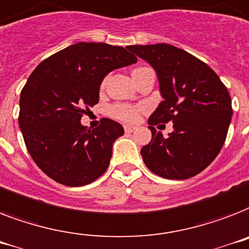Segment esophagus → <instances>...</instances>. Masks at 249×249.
<instances>
[{
  "instance_id": "esophagus-1",
  "label": "esophagus",
  "mask_w": 249,
  "mask_h": 249,
  "mask_svg": "<svg viewBox=\"0 0 249 249\" xmlns=\"http://www.w3.org/2000/svg\"><path fill=\"white\" fill-rule=\"evenodd\" d=\"M135 130H136V127L134 126H124V132H126V134H131V132H134Z\"/></svg>"
}]
</instances>
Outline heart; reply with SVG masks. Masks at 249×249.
Wrapping results in <instances>:
<instances>
[{"label": "heart", "mask_w": 249, "mask_h": 249, "mask_svg": "<svg viewBox=\"0 0 249 249\" xmlns=\"http://www.w3.org/2000/svg\"><path fill=\"white\" fill-rule=\"evenodd\" d=\"M148 68H136L132 71V77L140 74L141 71H144ZM109 114L112 115L113 118L119 119L122 122H136L137 119L140 118L141 108L140 107H135V105L123 104V103H117L113 104L109 108Z\"/></svg>", "instance_id": "obj_1"}]
</instances>
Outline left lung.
<instances>
[{"mask_svg":"<svg viewBox=\"0 0 249 249\" xmlns=\"http://www.w3.org/2000/svg\"><path fill=\"white\" fill-rule=\"evenodd\" d=\"M128 50L157 71L163 101L149 118L152 141L141 149L149 170L160 178L185 180L208 167L221 150L231 121V99L213 69L168 43ZM174 123L164 138L154 128Z\"/></svg>","mask_w":249,"mask_h":249,"instance_id":"obj_1","label":"left lung"}]
</instances>
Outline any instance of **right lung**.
I'll return each instance as SVG.
<instances>
[{"instance_id":"obj_1","label":"right lung","mask_w":249,"mask_h":249,"mask_svg":"<svg viewBox=\"0 0 249 249\" xmlns=\"http://www.w3.org/2000/svg\"><path fill=\"white\" fill-rule=\"evenodd\" d=\"M121 46L79 42L39 63L20 93L19 127L36 164L67 186H83L104 174L112 146L124 134L118 122L103 118L90 130L83 114L99 103L109 71L136 63Z\"/></svg>"}]
</instances>
